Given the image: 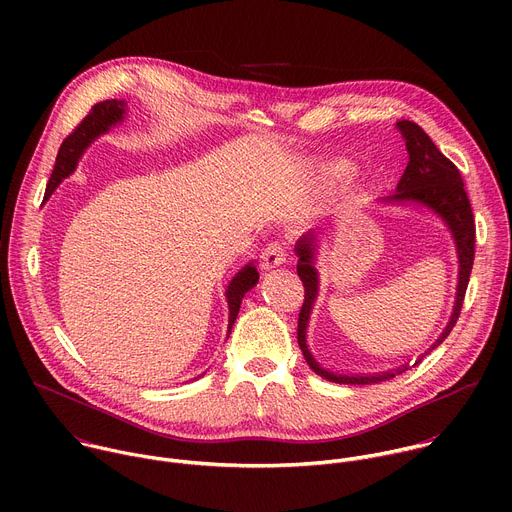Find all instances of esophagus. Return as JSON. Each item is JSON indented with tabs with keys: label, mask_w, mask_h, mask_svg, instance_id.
Masks as SVG:
<instances>
[{
	"label": "esophagus",
	"mask_w": 512,
	"mask_h": 512,
	"mask_svg": "<svg viewBox=\"0 0 512 512\" xmlns=\"http://www.w3.org/2000/svg\"><path fill=\"white\" fill-rule=\"evenodd\" d=\"M285 245L275 241V243H269L263 251H261V267L263 269H273V267H279L281 263H285Z\"/></svg>",
	"instance_id": "obj_1"
}]
</instances>
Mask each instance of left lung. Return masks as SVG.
I'll list each match as a JSON object with an SVG mask.
<instances>
[{"instance_id": "8db88e82", "label": "left lung", "mask_w": 512, "mask_h": 512, "mask_svg": "<svg viewBox=\"0 0 512 512\" xmlns=\"http://www.w3.org/2000/svg\"><path fill=\"white\" fill-rule=\"evenodd\" d=\"M397 129L401 131L405 139V148L409 154L407 168L397 184V190L393 196H387L383 202L389 204H419L437 214L452 233L456 253H458V287H456V302L454 310L450 316L448 326L433 342L427 352H431L435 346H440L448 334L452 332L462 304L466 296V287L470 281V271L474 265V243H476V225H474V214L472 206L468 200V194L464 190L462 176L458 168L435 148V143L429 139V135L413 121H397ZM318 233L310 231L296 243V255L298 259V275L306 287V296H304V306L300 310L298 318V344L304 352L306 362L310 364V369L320 375L322 379L338 385H375L381 381H389L395 375H401L407 371V364H401V367L385 373H373V375H344V373H334L330 369H324L322 364L314 358V354L308 348L306 332L312 316V308L316 304L318 291H320V275L316 269V255H318ZM425 352V354H427ZM421 354L417 362L425 356Z\"/></svg>"}]
</instances>
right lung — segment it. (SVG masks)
I'll list each match as a JSON object with an SVG mask.
<instances>
[{
	"instance_id": "right-lung-1",
	"label": "right lung",
	"mask_w": 512,
	"mask_h": 512,
	"mask_svg": "<svg viewBox=\"0 0 512 512\" xmlns=\"http://www.w3.org/2000/svg\"><path fill=\"white\" fill-rule=\"evenodd\" d=\"M127 115V103L125 101H117V99H109L103 103H97L91 113L81 121V125L72 131L60 145L58 156H56V166L52 170V176L48 180L46 186V198L58 188V184L68 178L72 172L77 170V164L81 160V156L85 154V150L89 145L101 137L103 133H107L111 127L123 123ZM259 281V273L257 267L253 263H247L229 283L227 291H225V298L229 304V330L227 334H231V328L237 320L241 302L245 298L247 291L251 287H255Z\"/></svg>"
}]
</instances>
